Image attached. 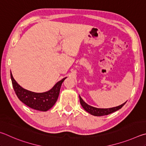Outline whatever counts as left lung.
Listing matches in <instances>:
<instances>
[{
  "label": "left lung",
  "mask_w": 146,
  "mask_h": 146,
  "mask_svg": "<svg viewBox=\"0 0 146 146\" xmlns=\"http://www.w3.org/2000/svg\"><path fill=\"white\" fill-rule=\"evenodd\" d=\"M80 103L81 106H83V108L85 110L88 112L91 115H93L95 116H103V115H107L113 113L114 111H116L118 110L121 109L122 106H123L125 103H124L121 105L113 107V108H97L95 107L91 106L88 104H86L85 101H84L80 96Z\"/></svg>",
  "instance_id": "8db88e82"
}]
</instances>
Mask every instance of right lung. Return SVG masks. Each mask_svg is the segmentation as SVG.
Instances as JSON below:
<instances>
[{
	"label": "right lung",
	"instance_id": "add662e5",
	"mask_svg": "<svg viewBox=\"0 0 146 146\" xmlns=\"http://www.w3.org/2000/svg\"><path fill=\"white\" fill-rule=\"evenodd\" d=\"M65 78L56 83L49 91L43 93H36L25 90L20 86L14 80L11 72L13 87L18 98L30 108L42 111H47L56 103L60 94L61 84Z\"/></svg>",
	"mask_w": 146,
	"mask_h": 146
}]
</instances>
